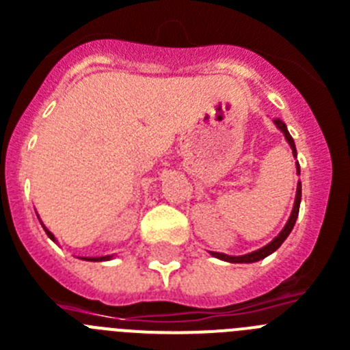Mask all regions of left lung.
<instances>
[{
	"instance_id": "left-lung-1",
	"label": "left lung",
	"mask_w": 350,
	"mask_h": 350,
	"mask_svg": "<svg viewBox=\"0 0 350 350\" xmlns=\"http://www.w3.org/2000/svg\"><path fill=\"white\" fill-rule=\"evenodd\" d=\"M275 124H278V128H280V130L283 131L284 137H286V140H288L290 148H292V151H293V157L297 158V151H295V144H293L292 135H290L288 130H286V124H284V122H281L280 119L275 120ZM297 172H299V163H297ZM299 206H301V181H299V185H297V196H295V204H293L292 215H290L288 222H286V226H284V228H283V231H281V233L278 234V237H275V239L269 243V245L258 249V251H254V252H249V254H243V256H228V254H220V252H213V254H215L217 258H220V260L231 261V263H252V261L263 260V258H265V256L272 254V252H274L275 249L280 247L281 243H283L284 240H286V237H288L290 231L293 230V226H295V220H297Z\"/></svg>"
}]
</instances>
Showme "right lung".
Returning a JSON list of instances; mask_svg holds the SVG:
<instances>
[{"label":"right lung","instance_id":"add662e5","mask_svg":"<svg viewBox=\"0 0 350 350\" xmlns=\"http://www.w3.org/2000/svg\"><path fill=\"white\" fill-rule=\"evenodd\" d=\"M46 233H48V237H49V239H51V240H55V237H53V234L49 233L48 230H46ZM108 258H110V256H105V258H85V260H90V261H101V260H108Z\"/></svg>","mask_w":350,"mask_h":350}]
</instances>
